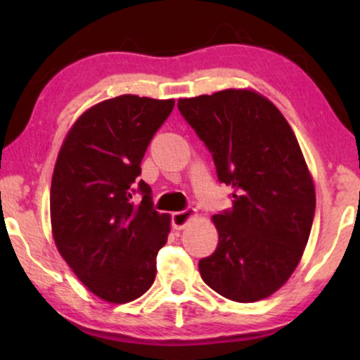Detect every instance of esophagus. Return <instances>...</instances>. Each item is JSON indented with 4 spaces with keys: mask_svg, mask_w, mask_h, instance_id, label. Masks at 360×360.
<instances>
[{
    "mask_svg": "<svg viewBox=\"0 0 360 360\" xmlns=\"http://www.w3.org/2000/svg\"><path fill=\"white\" fill-rule=\"evenodd\" d=\"M193 216H195L193 208L175 211V213H172V226H174V229H184L185 224L188 223L190 218H193Z\"/></svg>",
    "mask_w": 360,
    "mask_h": 360,
    "instance_id": "obj_1",
    "label": "esophagus"
}]
</instances>
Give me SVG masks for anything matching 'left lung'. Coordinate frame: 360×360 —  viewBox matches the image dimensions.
<instances>
[{
	"instance_id": "obj_1",
	"label": "left lung",
	"mask_w": 360,
	"mask_h": 360,
	"mask_svg": "<svg viewBox=\"0 0 360 360\" xmlns=\"http://www.w3.org/2000/svg\"><path fill=\"white\" fill-rule=\"evenodd\" d=\"M179 111L213 157L233 208L213 216L218 248L201 278L239 303L267 298L290 278L311 231L316 195L298 141L282 112L249 90L179 101Z\"/></svg>"
}]
</instances>
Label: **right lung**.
Wrapping results in <instances>:
<instances>
[{
  "mask_svg": "<svg viewBox=\"0 0 360 360\" xmlns=\"http://www.w3.org/2000/svg\"><path fill=\"white\" fill-rule=\"evenodd\" d=\"M174 100L122 95L83 112L68 132L51 186L58 252L96 297L127 303L155 278L170 216L154 210L141 162ZM136 193L141 204L131 200Z\"/></svg>",
  "mask_w": 360,
  "mask_h": 360,
  "instance_id": "obj_1",
  "label": "right lung"
}]
</instances>
